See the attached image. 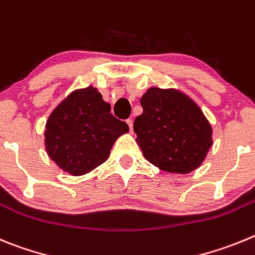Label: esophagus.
<instances>
[{
	"instance_id": "1",
	"label": "esophagus",
	"mask_w": 255,
	"mask_h": 255,
	"mask_svg": "<svg viewBox=\"0 0 255 255\" xmlns=\"http://www.w3.org/2000/svg\"><path fill=\"white\" fill-rule=\"evenodd\" d=\"M126 122H127V125L129 126V129L132 130V128H133V121H132V119H127Z\"/></svg>"
}]
</instances>
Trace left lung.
I'll list each match as a JSON object with an SVG mask.
<instances>
[{"label":"left lung","instance_id":"obj_1","mask_svg":"<svg viewBox=\"0 0 255 255\" xmlns=\"http://www.w3.org/2000/svg\"><path fill=\"white\" fill-rule=\"evenodd\" d=\"M141 105L133 129L144 159L170 174L198 169L212 144V126L198 104L178 89L153 86Z\"/></svg>","mask_w":255,"mask_h":255}]
</instances>
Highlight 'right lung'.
I'll return each instance as SVG.
<instances>
[{
	"mask_svg": "<svg viewBox=\"0 0 255 255\" xmlns=\"http://www.w3.org/2000/svg\"><path fill=\"white\" fill-rule=\"evenodd\" d=\"M128 130L127 123L113 117L98 89H77L48 117L45 151L62 170L80 176L107 161L114 142Z\"/></svg>",
	"mask_w": 255,
	"mask_h": 255,
	"instance_id": "1",
	"label": "right lung"
}]
</instances>
